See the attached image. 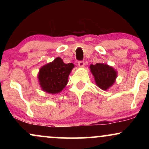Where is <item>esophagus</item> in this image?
Masks as SVG:
<instances>
[{
	"label": "esophagus",
	"mask_w": 149,
	"mask_h": 149,
	"mask_svg": "<svg viewBox=\"0 0 149 149\" xmlns=\"http://www.w3.org/2000/svg\"><path fill=\"white\" fill-rule=\"evenodd\" d=\"M78 66H79V67L80 68H83L85 66V62L83 61H78Z\"/></svg>",
	"instance_id": "obj_1"
}]
</instances>
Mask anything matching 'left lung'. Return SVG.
I'll use <instances>...</instances> for the list:
<instances>
[{"mask_svg":"<svg viewBox=\"0 0 149 149\" xmlns=\"http://www.w3.org/2000/svg\"><path fill=\"white\" fill-rule=\"evenodd\" d=\"M90 69L97 86L102 90H108L116 83L118 72L113 66L104 63H98L90 65Z\"/></svg>","mask_w":149,"mask_h":149,"instance_id":"obj_1","label":"left lung"}]
</instances>
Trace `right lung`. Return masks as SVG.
<instances>
[{
  "label": "right lung",
  "instance_id": "1",
  "mask_svg": "<svg viewBox=\"0 0 149 149\" xmlns=\"http://www.w3.org/2000/svg\"><path fill=\"white\" fill-rule=\"evenodd\" d=\"M73 68L74 64H64L60 57L42 66L38 73V80L42 91L52 95L60 93L67 85Z\"/></svg>",
  "mask_w": 149,
  "mask_h": 149
}]
</instances>
